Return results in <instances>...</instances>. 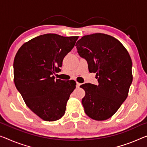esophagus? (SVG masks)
Instances as JSON below:
<instances>
[{
	"label": "esophagus",
	"instance_id": "1",
	"mask_svg": "<svg viewBox=\"0 0 147 147\" xmlns=\"http://www.w3.org/2000/svg\"><path fill=\"white\" fill-rule=\"evenodd\" d=\"M81 85V84L80 83H78V82L76 83V86H77V87H80Z\"/></svg>",
	"mask_w": 147,
	"mask_h": 147
}]
</instances>
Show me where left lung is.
Wrapping results in <instances>:
<instances>
[{"label": "left lung", "mask_w": 147, "mask_h": 147, "mask_svg": "<svg viewBox=\"0 0 147 147\" xmlns=\"http://www.w3.org/2000/svg\"><path fill=\"white\" fill-rule=\"evenodd\" d=\"M76 46L98 83L80 86L85 91L81 102L84 111L94 120H106L127 98L133 81L131 59L118 39L103 33L83 36Z\"/></svg>", "instance_id": "1"}]
</instances>
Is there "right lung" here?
I'll return each mask as SVG.
<instances>
[{"mask_svg": "<svg viewBox=\"0 0 147 147\" xmlns=\"http://www.w3.org/2000/svg\"><path fill=\"white\" fill-rule=\"evenodd\" d=\"M78 39L53 33L40 35L24 43L15 56L16 87L29 109L45 121L64 116L67 101L76 89L75 81L55 80L54 74Z\"/></svg>", "mask_w": 147, "mask_h": 147, "instance_id": "obj_1", "label": "right lung"}]
</instances>
